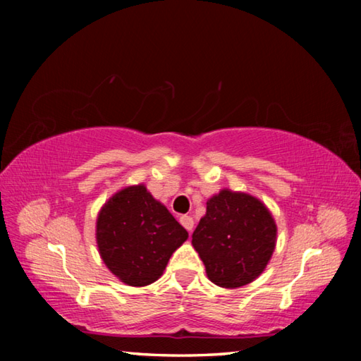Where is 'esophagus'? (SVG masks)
<instances>
[{"label": "esophagus", "instance_id": "34e87169", "mask_svg": "<svg viewBox=\"0 0 361 361\" xmlns=\"http://www.w3.org/2000/svg\"><path fill=\"white\" fill-rule=\"evenodd\" d=\"M180 223L183 224V228L188 229V232H192V229H194V219L191 216H188V215L180 216Z\"/></svg>", "mask_w": 361, "mask_h": 361}]
</instances>
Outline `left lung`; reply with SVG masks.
<instances>
[{
    "instance_id": "1",
    "label": "left lung",
    "mask_w": 361,
    "mask_h": 361,
    "mask_svg": "<svg viewBox=\"0 0 361 361\" xmlns=\"http://www.w3.org/2000/svg\"><path fill=\"white\" fill-rule=\"evenodd\" d=\"M276 237V221L259 199L223 189L207 202L205 216L192 232V247L213 283L239 288L264 271Z\"/></svg>"
}]
</instances>
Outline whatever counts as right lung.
<instances>
[{"label":"right lung","mask_w":361,"mask_h":361,"mask_svg":"<svg viewBox=\"0 0 361 361\" xmlns=\"http://www.w3.org/2000/svg\"><path fill=\"white\" fill-rule=\"evenodd\" d=\"M97 245L103 262L121 282L146 286L162 276L188 231L143 185L127 186L102 207Z\"/></svg>","instance_id":"add662e5"}]
</instances>
